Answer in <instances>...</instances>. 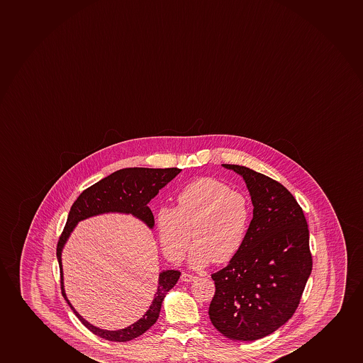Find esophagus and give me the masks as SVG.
<instances>
[{
  "label": "esophagus",
  "instance_id": "obj_1",
  "mask_svg": "<svg viewBox=\"0 0 363 363\" xmlns=\"http://www.w3.org/2000/svg\"><path fill=\"white\" fill-rule=\"evenodd\" d=\"M196 279V276L188 274V272H183L182 274V281H184V282H192V281H195Z\"/></svg>",
  "mask_w": 363,
  "mask_h": 363
}]
</instances>
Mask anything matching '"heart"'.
<instances>
[{"mask_svg": "<svg viewBox=\"0 0 363 363\" xmlns=\"http://www.w3.org/2000/svg\"><path fill=\"white\" fill-rule=\"evenodd\" d=\"M177 207L161 206L155 214L160 243L167 258L179 262L191 242L190 264L203 267L214 260L224 264L245 245L252 220L248 197L229 184L203 177L184 185Z\"/></svg>", "mask_w": 363, "mask_h": 363, "instance_id": "b5f03b06", "label": "heart"}]
</instances>
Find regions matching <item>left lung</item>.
Here are the masks:
<instances>
[{
    "label": "left lung",
    "instance_id": "1",
    "mask_svg": "<svg viewBox=\"0 0 363 363\" xmlns=\"http://www.w3.org/2000/svg\"><path fill=\"white\" fill-rule=\"evenodd\" d=\"M223 166L242 175L255 208L241 250L212 275L209 318L226 337L252 342L296 313L313 270L308 223L282 184L245 166Z\"/></svg>",
    "mask_w": 363,
    "mask_h": 363
}]
</instances>
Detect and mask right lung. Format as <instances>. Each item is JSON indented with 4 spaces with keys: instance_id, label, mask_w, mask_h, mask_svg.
<instances>
[{
    "instance_id": "right-lung-1",
    "label": "right lung",
    "mask_w": 363,
    "mask_h": 363,
    "mask_svg": "<svg viewBox=\"0 0 363 363\" xmlns=\"http://www.w3.org/2000/svg\"><path fill=\"white\" fill-rule=\"evenodd\" d=\"M180 171L182 169L179 168H123L120 171L113 172V174L108 175L104 179L99 180L98 183L86 189L71 206L67 224L59 238L57 246V258L60 269V288L64 299L67 300V304L79 321L98 337L110 342H130L134 337L145 333L146 330L157 321L163 298L166 296L168 291L174 287L177 281L179 279L180 272L177 270H167L160 274L159 286L155 293L154 300L149 310L140 320H138L135 323L125 330H100L86 321L67 300L64 291L62 269V250L64 245L79 221L103 213L118 212L133 214L134 217L139 218L149 228H152L155 223L154 214L147 203L159 194L164 185L175 178V175L179 174Z\"/></svg>"
}]
</instances>
